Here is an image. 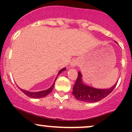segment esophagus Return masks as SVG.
<instances>
[{"label":"esophagus","mask_w":132,"mask_h":132,"mask_svg":"<svg viewBox=\"0 0 132 132\" xmlns=\"http://www.w3.org/2000/svg\"><path fill=\"white\" fill-rule=\"evenodd\" d=\"M78 62L77 60H73L71 62V63H70V66H71V67H75L76 66L78 65Z\"/></svg>","instance_id":"1"}]
</instances>
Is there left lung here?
<instances>
[{"mask_svg": "<svg viewBox=\"0 0 132 132\" xmlns=\"http://www.w3.org/2000/svg\"><path fill=\"white\" fill-rule=\"evenodd\" d=\"M118 83V82H117ZM117 83L109 89H96L87 86L82 82V74L78 73L77 80L73 89V94L77 100L87 103L97 102L107 97L116 86Z\"/></svg>", "mask_w": 132, "mask_h": 132, "instance_id": "obj_1", "label": "left lung"}]
</instances>
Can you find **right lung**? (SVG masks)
<instances>
[{"label":"right lung","instance_id":"add662e5","mask_svg":"<svg viewBox=\"0 0 132 132\" xmlns=\"http://www.w3.org/2000/svg\"><path fill=\"white\" fill-rule=\"evenodd\" d=\"M65 70H66V68H62V70H60L59 72L58 73L57 76L60 73H61V72H62L63 71H64ZM56 78H55V80H56ZM55 81H54V84H53L52 86L50 88L48 89H46V90H45V91H39V92H30V91H25V90H23V89H20H20L23 92L25 95H27V96L30 97V98H44V97L46 96H47L49 93H51L52 91L53 88H54V84H55Z\"/></svg>","mask_w":132,"mask_h":132}]
</instances>
